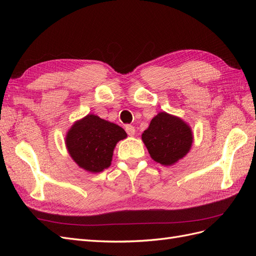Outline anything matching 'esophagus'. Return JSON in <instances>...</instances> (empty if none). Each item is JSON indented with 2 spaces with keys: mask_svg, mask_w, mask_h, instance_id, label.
<instances>
[{
  "mask_svg": "<svg viewBox=\"0 0 256 256\" xmlns=\"http://www.w3.org/2000/svg\"><path fill=\"white\" fill-rule=\"evenodd\" d=\"M126 132L129 136H134L136 134V128L132 125H126Z\"/></svg>",
  "mask_w": 256,
  "mask_h": 256,
  "instance_id": "obj_1",
  "label": "esophagus"
}]
</instances>
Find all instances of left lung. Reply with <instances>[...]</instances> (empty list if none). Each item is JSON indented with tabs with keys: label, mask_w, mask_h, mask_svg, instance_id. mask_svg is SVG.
Segmentation results:
<instances>
[{
	"label": "left lung",
	"mask_w": 256,
	"mask_h": 256,
	"mask_svg": "<svg viewBox=\"0 0 256 256\" xmlns=\"http://www.w3.org/2000/svg\"><path fill=\"white\" fill-rule=\"evenodd\" d=\"M142 140L154 161L172 166L189 152L193 136L188 124L182 118L160 112L143 132Z\"/></svg>",
	"instance_id": "8db88e82"
}]
</instances>
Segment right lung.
<instances>
[{
	"label": "right lung",
	"instance_id": "obj_1",
	"mask_svg": "<svg viewBox=\"0 0 256 256\" xmlns=\"http://www.w3.org/2000/svg\"><path fill=\"white\" fill-rule=\"evenodd\" d=\"M126 136V131L118 125L88 114L68 130L66 146L80 168L99 173L110 166L116 143Z\"/></svg>",
	"mask_w": 256,
	"mask_h": 256
}]
</instances>
